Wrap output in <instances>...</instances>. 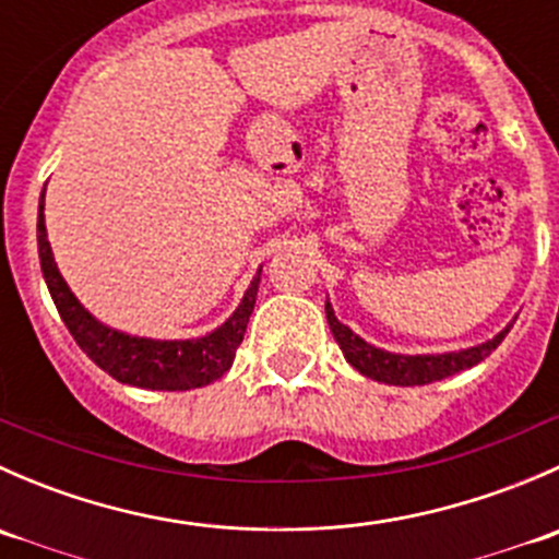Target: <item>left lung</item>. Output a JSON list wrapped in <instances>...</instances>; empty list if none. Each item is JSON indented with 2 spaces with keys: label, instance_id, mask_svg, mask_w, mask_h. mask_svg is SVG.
Returning <instances> with one entry per match:
<instances>
[{
  "label": "left lung",
  "instance_id": "left-lung-1",
  "mask_svg": "<svg viewBox=\"0 0 559 559\" xmlns=\"http://www.w3.org/2000/svg\"><path fill=\"white\" fill-rule=\"evenodd\" d=\"M326 321H330V330L335 335L337 346H341L343 357L348 359V365L359 370L368 379L381 381V384L392 386H421L432 384V381L449 379V376L460 373V370L473 368V365L481 362L484 357L495 352L500 346L506 335H509V326H506L500 335H495L492 341L481 343V346L465 348V352H452V354H425V357H405V354H389L381 348L370 346L362 337L354 335L346 324L335 319L332 306L326 302Z\"/></svg>",
  "mask_w": 559,
  "mask_h": 559
}]
</instances>
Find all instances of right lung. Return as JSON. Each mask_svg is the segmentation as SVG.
Segmentation results:
<instances>
[{"label":"right lung","mask_w":559,"mask_h":559,"mask_svg":"<svg viewBox=\"0 0 559 559\" xmlns=\"http://www.w3.org/2000/svg\"><path fill=\"white\" fill-rule=\"evenodd\" d=\"M45 189L39 197L37 213V246L39 264H43L45 284L56 302L61 321L67 324L78 346L86 352L92 362H97L105 373L121 384L140 389H159V392H186V389L205 386L222 379L229 368L238 346L243 343L248 316L253 311L259 289V275L248 286L238 311L229 316L218 330L197 341H148V337H132L123 332L99 324L61 278L59 267L50 253L48 233H45Z\"/></svg>","instance_id":"obj_1"}]
</instances>
